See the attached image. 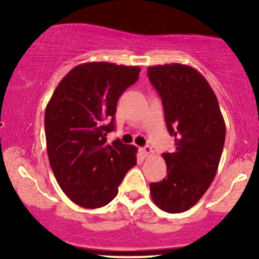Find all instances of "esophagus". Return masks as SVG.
Listing matches in <instances>:
<instances>
[{
    "label": "esophagus",
    "instance_id": "34e87169",
    "mask_svg": "<svg viewBox=\"0 0 259 259\" xmlns=\"http://www.w3.org/2000/svg\"><path fill=\"white\" fill-rule=\"evenodd\" d=\"M140 151H141V153H143L144 157H150V155H152V153H153V150H152L148 145L145 147H141Z\"/></svg>",
    "mask_w": 259,
    "mask_h": 259
}]
</instances>
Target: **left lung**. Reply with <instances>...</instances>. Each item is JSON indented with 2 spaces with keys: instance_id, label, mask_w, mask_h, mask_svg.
Wrapping results in <instances>:
<instances>
[{
  "instance_id": "8db88e82",
  "label": "left lung",
  "mask_w": 259,
  "mask_h": 259,
  "mask_svg": "<svg viewBox=\"0 0 259 259\" xmlns=\"http://www.w3.org/2000/svg\"><path fill=\"white\" fill-rule=\"evenodd\" d=\"M160 95L166 127L175 137L172 153H162L167 176L150 185L154 204L168 213L193 206L217 173L225 141V121L206 79L182 63L148 67Z\"/></svg>"
}]
</instances>
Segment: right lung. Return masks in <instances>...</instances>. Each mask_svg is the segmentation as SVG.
I'll return each instance as SVG.
<instances>
[{"label": "right lung", "instance_id": "1", "mask_svg": "<svg viewBox=\"0 0 259 259\" xmlns=\"http://www.w3.org/2000/svg\"><path fill=\"white\" fill-rule=\"evenodd\" d=\"M140 68L87 62L70 70L56 87L45 113L47 153L56 182L73 203L98 208L114 199L123 177L137 164V147L114 131L116 102L139 79Z\"/></svg>", "mask_w": 259, "mask_h": 259}]
</instances>
